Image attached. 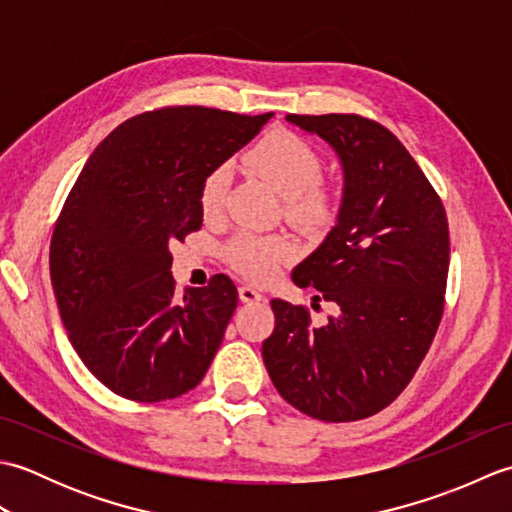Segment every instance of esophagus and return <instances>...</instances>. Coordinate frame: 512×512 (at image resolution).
Segmentation results:
<instances>
[{
	"label": "esophagus",
	"instance_id": "1",
	"mask_svg": "<svg viewBox=\"0 0 512 512\" xmlns=\"http://www.w3.org/2000/svg\"><path fill=\"white\" fill-rule=\"evenodd\" d=\"M239 299L244 303H255V301H262L264 295L259 290H255L253 286H239Z\"/></svg>",
	"mask_w": 512,
	"mask_h": 512
}]
</instances>
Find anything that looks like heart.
<instances>
[{
    "label": "heart",
    "mask_w": 512,
    "mask_h": 512,
    "mask_svg": "<svg viewBox=\"0 0 512 512\" xmlns=\"http://www.w3.org/2000/svg\"><path fill=\"white\" fill-rule=\"evenodd\" d=\"M246 165L284 195L286 217L306 233H325L341 211V193L321 178L323 158L306 138L288 129L266 134L246 154ZM231 165H215L200 184V211L206 220L220 217L231 187ZM299 246L286 233H239L226 246V259L239 275L264 284L281 266L297 259Z\"/></svg>",
    "instance_id": "1"
}]
</instances>
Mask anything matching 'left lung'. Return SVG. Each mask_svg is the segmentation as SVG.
<instances>
[{"label": "left lung", "instance_id": "8db88e82", "mask_svg": "<svg viewBox=\"0 0 512 512\" xmlns=\"http://www.w3.org/2000/svg\"><path fill=\"white\" fill-rule=\"evenodd\" d=\"M286 118L328 140L343 162L339 224L292 273L336 314L317 325L306 306L270 301L275 330L262 345L264 365L281 398L306 416L363 420L402 394L438 332L449 277L447 211L405 145L372 118Z\"/></svg>", "mask_w": 512, "mask_h": 512}]
</instances>
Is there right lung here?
<instances>
[{
  "label": "right lung",
  "instance_id": "right-lung-1",
  "mask_svg": "<svg viewBox=\"0 0 512 512\" xmlns=\"http://www.w3.org/2000/svg\"><path fill=\"white\" fill-rule=\"evenodd\" d=\"M275 114L169 105L118 125L76 178L50 239V279L85 367L134 402L187 394L237 308L226 275L176 297L169 246L200 231L206 171Z\"/></svg>",
  "mask_w": 512,
  "mask_h": 512
}]
</instances>
